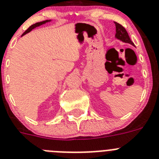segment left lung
<instances>
[{"label": "left lung", "instance_id": "1", "mask_svg": "<svg viewBox=\"0 0 159 159\" xmlns=\"http://www.w3.org/2000/svg\"><path fill=\"white\" fill-rule=\"evenodd\" d=\"M114 23L115 26H116V34H115L116 39L122 41L123 43H129V44L134 46V43L131 41L127 30H125V27L122 25H120V23H116V22H114Z\"/></svg>", "mask_w": 159, "mask_h": 159}]
</instances>
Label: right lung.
Returning a JSON list of instances; mask_svg holds the SVG:
<instances>
[{"mask_svg":"<svg viewBox=\"0 0 159 159\" xmlns=\"http://www.w3.org/2000/svg\"><path fill=\"white\" fill-rule=\"evenodd\" d=\"M49 21H50V20H45V21H43V22H39V23H34V24H33V25H31V26H30V27H29V28L27 29V30H26V31L24 32V33H23V34H22V36H23V35H24V34H27V33H28V32L31 31V30H33V29H34V28H35V27H39V26L43 25V24H45V23H47V22H49Z\"/></svg>","mask_w":159,"mask_h":159,"instance_id":"obj_1","label":"right lung"}]
</instances>
